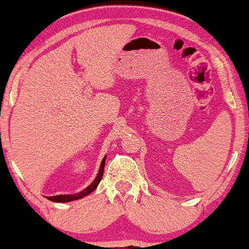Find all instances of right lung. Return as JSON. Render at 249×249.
<instances>
[{
	"label": "right lung",
	"instance_id": "right-lung-1",
	"mask_svg": "<svg viewBox=\"0 0 249 249\" xmlns=\"http://www.w3.org/2000/svg\"><path fill=\"white\" fill-rule=\"evenodd\" d=\"M104 164H106V158L102 160V162H101V167H100V171H98L97 173V177H96L95 180L92 181V184H90L89 186H88L87 189H84L83 191L79 192V194H76V195H59V196H52V197H47L50 200H52V202H59V203H65V202H71V200H76V199H79V198H83V197L88 196L89 194H91V192L97 188V185L100 184L101 179L103 177V170H104Z\"/></svg>",
	"mask_w": 249,
	"mask_h": 249
}]
</instances>
